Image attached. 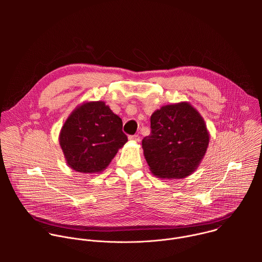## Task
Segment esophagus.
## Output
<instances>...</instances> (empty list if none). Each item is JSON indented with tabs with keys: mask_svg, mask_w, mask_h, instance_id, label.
I'll list each match as a JSON object with an SVG mask.
<instances>
[{
	"mask_svg": "<svg viewBox=\"0 0 262 262\" xmlns=\"http://www.w3.org/2000/svg\"><path fill=\"white\" fill-rule=\"evenodd\" d=\"M129 140L132 141H135V142H140V136L139 135H133V136H129L128 137Z\"/></svg>",
	"mask_w": 262,
	"mask_h": 262,
	"instance_id": "obj_1",
	"label": "esophagus"
}]
</instances>
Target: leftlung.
I'll list each match as a JSON object with an SVG mask.
<instances>
[{"label": "left lung", "instance_id": "left-lung-1", "mask_svg": "<svg viewBox=\"0 0 262 262\" xmlns=\"http://www.w3.org/2000/svg\"><path fill=\"white\" fill-rule=\"evenodd\" d=\"M150 135L142 140L150 171L161 178H184L203 159L209 142L204 120L188 102L169 104L150 118Z\"/></svg>", "mask_w": 262, "mask_h": 262}]
</instances>
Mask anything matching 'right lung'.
<instances>
[{"instance_id": "obj_1", "label": "right lung", "mask_w": 262, "mask_h": 262, "mask_svg": "<svg viewBox=\"0 0 262 262\" xmlns=\"http://www.w3.org/2000/svg\"><path fill=\"white\" fill-rule=\"evenodd\" d=\"M126 142L121 118L103 101L86 102L77 107L60 133V145L67 164L82 173L105 169Z\"/></svg>"}]
</instances>
